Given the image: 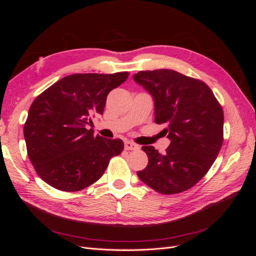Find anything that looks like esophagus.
Here are the masks:
<instances>
[{
	"mask_svg": "<svg viewBox=\"0 0 256 256\" xmlns=\"http://www.w3.org/2000/svg\"><path fill=\"white\" fill-rule=\"evenodd\" d=\"M140 148V146L138 144L134 143V142H130V141H126L125 142V150H136Z\"/></svg>",
	"mask_w": 256,
	"mask_h": 256,
	"instance_id": "esophagus-1",
	"label": "esophagus"
}]
</instances>
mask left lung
<instances>
[{"label": "left lung", "instance_id": "obj_1", "mask_svg": "<svg viewBox=\"0 0 256 256\" xmlns=\"http://www.w3.org/2000/svg\"><path fill=\"white\" fill-rule=\"evenodd\" d=\"M134 80L152 96L154 122L166 124L164 154L143 146L148 164L136 172L162 194L192 188L210 168L223 143V110L203 81L171 69L138 72Z\"/></svg>", "mask_w": 256, "mask_h": 256}]
</instances>
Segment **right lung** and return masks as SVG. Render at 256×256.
<instances>
[{
    "label": "right lung",
    "mask_w": 256,
    "mask_h": 256,
    "mask_svg": "<svg viewBox=\"0 0 256 256\" xmlns=\"http://www.w3.org/2000/svg\"><path fill=\"white\" fill-rule=\"evenodd\" d=\"M127 72L74 74L58 80L30 106L24 124L28 156L44 182L60 191H79L102 177L120 138H104L88 129L102 114L109 92L125 82Z\"/></svg>",
    "instance_id": "right-lung-1"
}]
</instances>
